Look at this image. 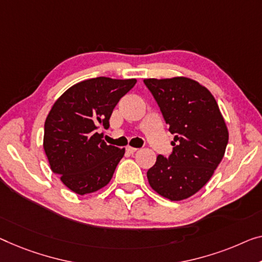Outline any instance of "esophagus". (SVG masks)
Masks as SVG:
<instances>
[{"instance_id":"34e87169","label":"esophagus","mask_w":262,"mask_h":262,"mask_svg":"<svg viewBox=\"0 0 262 262\" xmlns=\"http://www.w3.org/2000/svg\"><path fill=\"white\" fill-rule=\"evenodd\" d=\"M126 150L128 151V153L133 154V153H135L136 150H138V148H134V147H127V148H126Z\"/></svg>"}]
</instances>
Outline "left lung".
<instances>
[{
    "mask_svg": "<svg viewBox=\"0 0 262 262\" xmlns=\"http://www.w3.org/2000/svg\"><path fill=\"white\" fill-rule=\"evenodd\" d=\"M174 134L168 158L158 155L147 171L156 193L171 201L192 196L212 178L228 143V130L214 96L187 77L143 80Z\"/></svg>",
    "mask_w": 262,
    "mask_h": 262,
    "instance_id": "1",
    "label": "left lung"
}]
</instances>
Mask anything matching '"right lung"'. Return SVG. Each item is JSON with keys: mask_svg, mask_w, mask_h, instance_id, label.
<instances>
[{"mask_svg": "<svg viewBox=\"0 0 262 262\" xmlns=\"http://www.w3.org/2000/svg\"><path fill=\"white\" fill-rule=\"evenodd\" d=\"M135 79L99 76L79 82L58 97L45 123L43 148L53 173L79 195L93 193L111 181L124 148L103 141L97 129L109 119Z\"/></svg>", "mask_w": 262, "mask_h": 262, "instance_id": "1", "label": "right lung"}]
</instances>
